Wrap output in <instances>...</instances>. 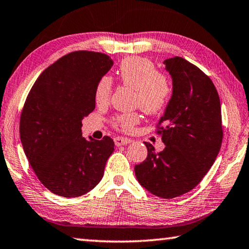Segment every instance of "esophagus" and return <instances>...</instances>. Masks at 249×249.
<instances>
[{
    "label": "esophagus",
    "instance_id": "obj_1",
    "mask_svg": "<svg viewBox=\"0 0 249 249\" xmlns=\"http://www.w3.org/2000/svg\"><path fill=\"white\" fill-rule=\"evenodd\" d=\"M132 142L133 141L131 139H125V137H115V139H114V143H115L116 146L131 144Z\"/></svg>",
    "mask_w": 249,
    "mask_h": 249
}]
</instances>
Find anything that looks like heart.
<instances>
[{"label":"heart","mask_w":249,"mask_h":249,"mask_svg":"<svg viewBox=\"0 0 249 249\" xmlns=\"http://www.w3.org/2000/svg\"><path fill=\"white\" fill-rule=\"evenodd\" d=\"M118 77L124 85L136 89L135 105L144 112L157 114L166 107L172 96V85L167 76L159 72L152 61L144 57L133 56L122 61L117 71ZM113 90V80L104 75L97 82L94 97L97 105H106ZM140 114L135 112L122 113L113 117L112 124L122 132H131L139 124Z\"/></svg>","instance_id":"heart-1"}]
</instances>
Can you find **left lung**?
I'll return each instance as SVG.
<instances>
[{
  "instance_id": "obj_1",
  "label": "left lung",
  "mask_w": 249,
  "mask_h": 249,
  "mask_svg": "<svg viewBox=\"0 0 249 249\" xmlns=\"http://www.w3.org/2000/svg\"><path fill=\"white\" fill-rule=\"evenodd\" d=\"M173 94L157 125L165 144L135 165L139 183L153 195L174 198L192 191L210 171L223 141L222 109L215 85L197 66L175 56L164 61Z\"/></svg>"
}]
</instances>
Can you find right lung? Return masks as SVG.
<instances>
[{"label": "right lung", "mask_w": 249, "mask_h": 249, "mask_svg": "<svg viewBox=\"0 0 249 249\" xmlns=\"http://www.w3.org/2000/svg\"><path fill=\"white\" fill-rule=\"evenodd\" d=\"M113 66L108 55L76 51L57 60L35 81L23 106L19 137L44 186L63 197H78L100 183L114 151L108 136H82V120L95 108L97 82Z\"/></svg>", "instance_id": "right-lung-1"}]
</instances>
